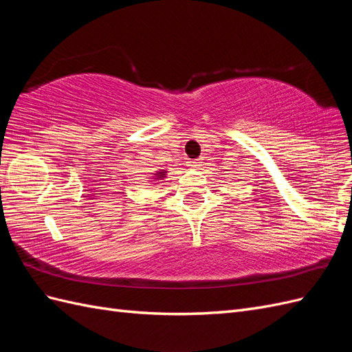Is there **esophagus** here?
Instances as JSON below:
<instances>
[{"mask_svg": "<svg viewBox=\"0 0 352 352\" xmlns=\"http://www.w3.org/2000/svg\"><path fill=\"white\" fill-rule=\"evenodd\" d=\"M190 163H192L194 167H199V166H202V158H195V160H192V162H190Z\"/></svg>", "mask_w": 352, "mask_h": 352, "instance_id": "1", "label": "esophagus"}]
</instances>
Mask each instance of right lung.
I'll return each instance as SVG.
<instances>
[{"label":"right lung","mask_w":352,"mask_h":352,"mask_svg":"<svg viewBox=\"0 0 352 352\" xmlns=\"http://www.w3.org/2000/svg\"><path fill=\"white\" fill-rule=\"evenodd\" d=\"M164 175H166V172H158V173H155V177H154V179H157V180H158V179H163V177H166Z\"/></svg>","instance_id":"obj_1"}]
</instances>
